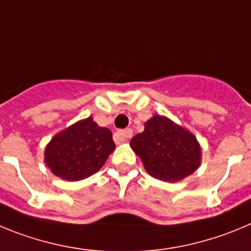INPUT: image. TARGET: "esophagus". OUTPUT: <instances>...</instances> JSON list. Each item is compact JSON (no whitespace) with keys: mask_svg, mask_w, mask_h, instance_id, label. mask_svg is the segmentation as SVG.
<instances>
[{"mask_svg":"<svg viewBox=\"0 0 251 251\" xmlns=\"http://www.w3.org/2000/svg\"><path fill=\"white\" fill-rule=\"evenodd\" d=\"M132 136V130L131 128H126V130H121L115 132L114 140L117 142V144H121V142H126L127 139Z\"/></svg>","mask_w":251,"mask_h":251,"instance_id":"34e87169","label":"esophagus"}]
</instances>
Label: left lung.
<instances>
[{
    "instance_id": "left-lung-1",
    "label": "left lung",
    "mask_w": 251,
    "mask_h": 251,
    "mask_svg": "<svg viewBox=\"0 0 251 251\" xmlns=\"http://www.w3.org/2000/svg\"><path fill=\"white\" fill-rule=\"evenodd\" d=\"M130 146L155 179L175 182L200 166L201 149L190 131L165 116L153 115L145 130L135 135Z\"/></svg>"
}]
</instances>
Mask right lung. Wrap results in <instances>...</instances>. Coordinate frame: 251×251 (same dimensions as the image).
I'll return each mask as SVG.
<instances>
[{
	"mask_svg": "<svg viewBox=\"0 0 251 251\" xmlns=\"http://www.w3.org/2000/svg\"><path fill=\"white\" fill-rule=\"evenodd\" d=\"M114 150L111 131L90 116L51 139L45 149V162L61 179L78 181L98 173Z\"/></svg>",
	"mask_w": 251,
	"mask_h": 251,
	"instance_id": "1",
	"label": "right lung"
}]
</instances>
